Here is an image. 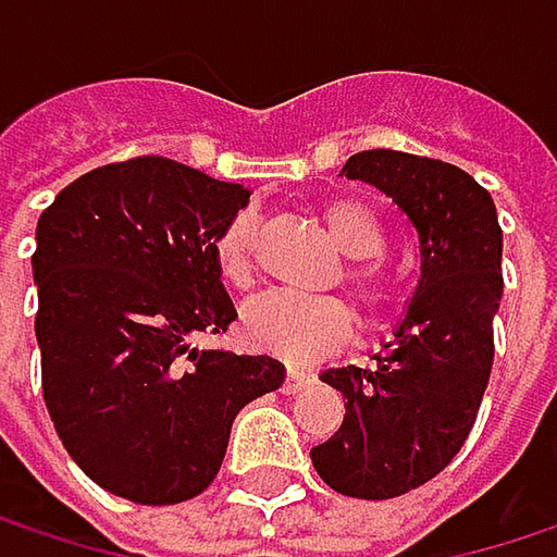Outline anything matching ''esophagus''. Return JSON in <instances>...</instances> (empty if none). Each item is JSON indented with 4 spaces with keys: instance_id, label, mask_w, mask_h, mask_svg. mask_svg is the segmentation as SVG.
<instances>
[{
    "instance_id": "34e87169",
    "label": "esophagus",
    "mask_w": 557,
    "mask_h": 557,
    "mask_svg": "<svg viewBox=\"0 0 557 557\" xmlns=\"http://www.w3.org/2000/svg\"><path fill=\"white\" fill-rule=\"evenodd\" d=\"M309 387V374H302V371H296V368H289L286 371V381H283V393H299V389Z\"/></svg>"
}]
</instances>
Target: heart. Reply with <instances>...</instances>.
I'll return each mask as SVG.
<instances>
[{
    "mask_svg": "<svg viewBox=\"0 0 557 557\" xmlns=\"http://www.w3.org/2000/svg\"><path fill=\"white\" fill-rule=\"evenodd\" d=\"M322 219L332 242L348 258H355V264L345 274L355 296L368 309L387 306L389 283L377 261H371L387 245V232L377 212L358 199H338L322 209ZM212 255L219 277L232 286H248L255 274V215H232L215 235ZM242 332L248 345L302 364L338 348L351 335V309L335 296H302L289 289H271L245 306Z\"/></svg>",
    "mask_w": 557,
    "mask_h": 557,
    "instance_id": "obj_1",
    "label": "heart"
}]
</instances>
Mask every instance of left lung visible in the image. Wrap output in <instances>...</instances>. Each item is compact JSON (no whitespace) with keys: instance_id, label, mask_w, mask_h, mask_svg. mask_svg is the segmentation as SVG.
Here are the masks:
<instances>
[{"instance_id":"obj_1","label":"left lung","mask_w":557,"mask_h":557,"mask_svg":"<svg viewBox=\"0 0 557 557\" xmlns=\"http://www.w3.org/2000/svg\"><path fill=\"white\" fill-rule=\"evenodd\" d=\"M377 186L419 235V283L374 368H329L345 396L338 432L309 451L319 478L361 500L432 481L465 445L494 364L503 232L491 193L461 168L361 151L342 168Z\"/></svg>"}]
</instances>
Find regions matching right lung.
Segmentation results:
<instances>
[{
    "instance_id": "obj_1",
    "label": "right lung",
    "mask_w": 557,
    "mask_h": 557,
    "mask_svg": "<svg viewBox=\"0 0 557 557\" xmlns=\"http://www.w3.org/2000/svg\"><path fill=\"white\" fill-rule=\"evenodd\" d=\"M248 189L168 158L73 180L38 219L41 387L70 458L145 506L202 494L235 416L283 384L271 355L199 351L238 312L212 242Z\"/></svg>"
}]
</instances>
